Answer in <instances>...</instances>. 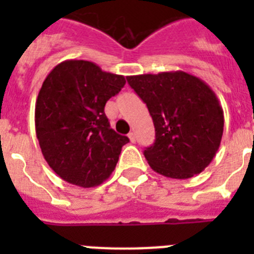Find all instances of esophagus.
<instances>
[{"label":"esophagus","mask_w":254,"mask_h":254,"mask_svg":"<svg viewBox=\"0 0 254 254\" xmlns=\"http://www.w3.org/2000/svg\"><path fill=\"white\" fill-rule=\"evenodd\" d=\"M128 138H129V141H131V142H134V141H136V136H134L133 132H129Z\"/></svg>","instance_id":"1"}]
</instances>
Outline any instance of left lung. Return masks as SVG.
I'll return each mask as SVG.
<instances>
[{"label": "left lung", "instance_id": "1", "mask_svg": "<svg viewBox=\"0 0 254 254\" xmlns=\"http://www.w3.org/2000/svg\"><path fill=\"white\" fill-rule=\"evenodd\" d=\"M127 81L154 122L155 142L143 151L151 169L174 179L203 172L224 131L223 108L212 89L185 71L127 76Z\"/></svg>", "mask_w": 254, "mask_h": 254}]
</instances>
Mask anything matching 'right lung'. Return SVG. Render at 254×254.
Returning a JSON list of instances; mask_svg holds the SVG:
<instances>
[{"instance_id": "right-lung-1", "label": "right lung", "mask_w": 254, "mask_h": 254, "mask_svg": "<svg viewBox=\"0 0 254 254\" xmlns=\"http://www.w3.org/2000/svg\"><path fill=\"white\" fill-rule=\"evenodd\" d=\"M125 84V76L82 60L64 61L48 73L35 103V132L64 181L91 188L112 174L129 140L111 128L104 107Z\"/></svg>"}]
</instances>
